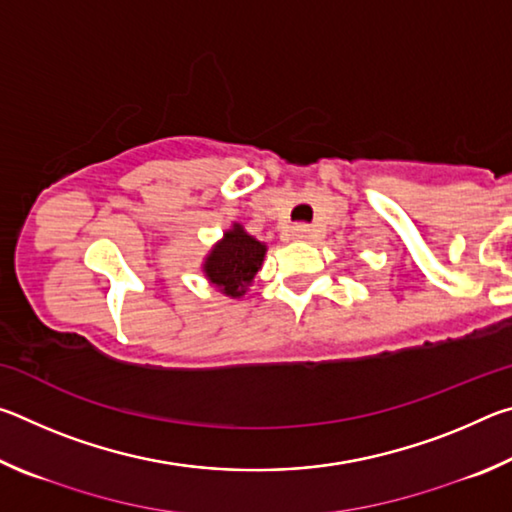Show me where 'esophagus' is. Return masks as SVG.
Segmentation results:
<instances>
[{
    "mask_svg": "<svg viewBox=\"0 0 512 512\" xmlns=\"http://www.w3.org/2000/svg\"><path fill=\"white\" fill-rule=\"evenodd\" d=\"M291 235H293V239H311V235H314V228L307 223H296L291 228Z\"/></svg>",
    "mask_w": 512,
    "mask_h": 512,
    "instance_id": "esophagus-1",
    "label": "esophagus"
}]
</instances>
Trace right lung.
<instances>
[{
	"mask_svg": "<svg viewBox=\"0 0 512 512\" xmlns=\"http://www.w3.org/2000/svg\"><path fill=\"white\" fill-rule=\"evenodd\" d=\"M266 253L262 241L246 235L244 228L235 223V228L225 232V237L214 246L205 262V273L210 282L216 284L225 296L239 298L253 282Z\"/></svg>",
	"mask_w": 512,
	"mask_h": 512,
	"instance_id": "obj_1",
	"label": "right lung"
}]
</instances>
